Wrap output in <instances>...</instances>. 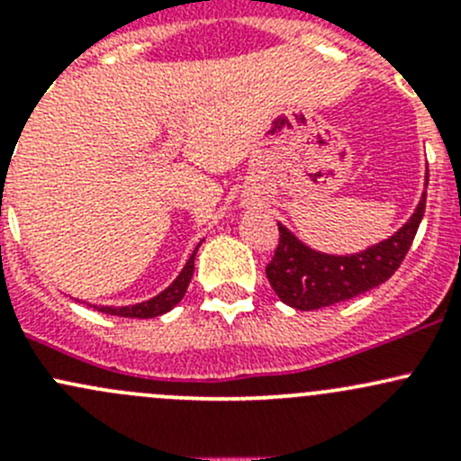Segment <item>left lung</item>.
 <instances>
[{
	"label": "left lung",
	"instance_id": "left-lung-1",
	"mask_svg": "<svg viewBox=\"0 0 461 461\" xmlns=\"http://www.w3.org/2000/svg\"><path fill=\"white\" fill-rule=\"evenodd\" d=\"M426 187H429V169H426ZM424 209L426 192L421 194L412 216L393 236L346 257L317 252L278 222L281 239L274 258L265 269L269 285L283 303L303 312L355 299L385 283L397 272L415 240Z\"/></svg>",
	"mask_w": 461,
	"mask_h": 461
}]
</instances>
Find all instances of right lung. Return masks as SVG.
<instances>
[{"instance_id": "right-lung-1", "label": "right lung", "mask_w": 461, "mask_h": 461, "mask_svg": "<svg viewBox=\"0 0 461 461\" xmlns=\"http://www.w3.org/2000/svg\"><path fill=\"white\" fill-rule=\"evenodd\" d=\"M201 245L203 240L196 245V249H194V254L189 257L187 263H185V267L180 269L178 276L174 278V283H171L169 287H165L160 294L151 296L149 301H142V303H136V305H122V308H115V305H100V308H97V305H93V308H95L97 312L113 314V317H129V319H153L169 312V310H174L176 305L183 301L185 292H187L189 281H192V274H194V258H196V252Z\"/></svg>"}]
</instances>
